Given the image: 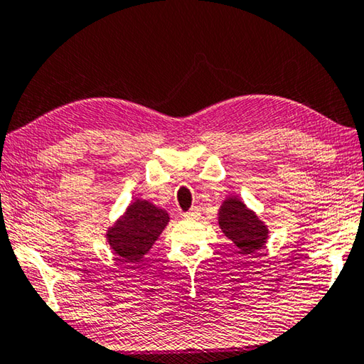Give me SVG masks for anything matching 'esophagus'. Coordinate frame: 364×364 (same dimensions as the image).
<instances>
[{
	"instance_id": "1",
	"label": "esophagus",
	"mask_w": 364,
	"mask_h": 364,
	"mask_svg": "<svg viewBox=\"0 0 364 364\" xmlns=\"http://www.w3.org/2000/svg\"><path fill=\"white\" fill-rule=\"evenodd\" d=\"M200 216V208H192L187 213H183V218H187V220H198Z\"/></svg>"
}]
</instances>
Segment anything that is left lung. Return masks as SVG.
Here are the masks:
<instances>
[{"mask_svg":"<svg viewBox=\"0 0 364 364\" xmlns=\"http://www.w3.org/2000/svg\"><path fill=\"white\" fill-rule=\"evenodd\" d=\"M218 225L244 255H252L267 244L268 226L236 195H229L218 211Z\"/></svg>","mask_w":364,"mask_h":364,"instance_id":"8db88e82","label":"left lung"}]
</instances>
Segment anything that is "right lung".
<instances>
[{
	"label": "right lung",
	"instance_id": "obj_1",
	"mask_svg": "<svg viewBox=\"0 0 364 364\" xmlns=\"http://www.w3.org/2000/svg\"><path fill=\"white\" fill-rule=\"evenodd\" d=\"M169 213L148 200L136 198L125 213L107 228L105 237L112 252L128 264H136L149 252L169 223Z\"/></svg>",
	"mask_w": 364,
	"mask_h": 364
}]
</instances>
